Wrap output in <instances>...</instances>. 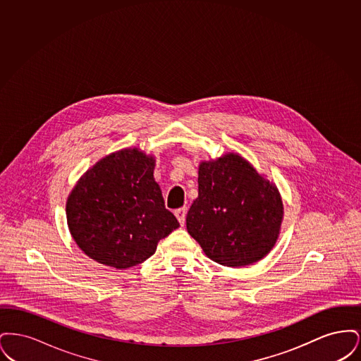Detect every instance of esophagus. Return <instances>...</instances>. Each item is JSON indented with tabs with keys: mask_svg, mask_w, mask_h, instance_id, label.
<instances>
[{
	"mask_svg": "<svg viewBox=\"0 0 361 361\" xmlns=\"http://www.w3.org/2000/svg\"><path fill=\"white\" fill-rule=\"evenodd\" d=\"M174 215L177 216L180 224L184 226V224H185V216H187V208H185V207H181V208L176 209V211H174Z\"/></svg>",
	"mask_w": 361,
	"mask_h": 361,
	"instance_id": "esophagus-1",
	"label": "esophagus"
}]
</instances>
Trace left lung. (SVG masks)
I'll return each instance as SVG.
<instances>
[{
	"label": "left lung",
	"instance_id": "left-lung-1",
	"mask_svg": "<svg viewBox=\"0 0 361 361\" xmlns=\"http://www.w3.org/2000/svg\"><path fill=\"white\" fill-rule=\"evenodd\" d=\"M199 195L187 230L207 257L224 267H246L265 257L279 238L284 207L274 181L238 153L199 165Z\"/></svg>",
	"mask_w": 361,
	"mask_h": 361
}]
</instances>
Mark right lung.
I'll list each match as a JSON object with an SVG mask.
<instances>
[{
    "label": "right lung",
    "mask_w": 361,
    "mask_h": 361,
    "mask_svg": "<svg viewBox=\"0 0 361 361\" xmlns=\"http://www.w3.org/2000/svg\"><path fill=\"white\" fill-rule=\"evenodd\" d=\"M154 155L128 147L105 155L70 192V234L87 257L127 269L152 257L180 224L154 180Z\"/></svg>",
    "instance_id": "obj_1"
}]
</instances>
